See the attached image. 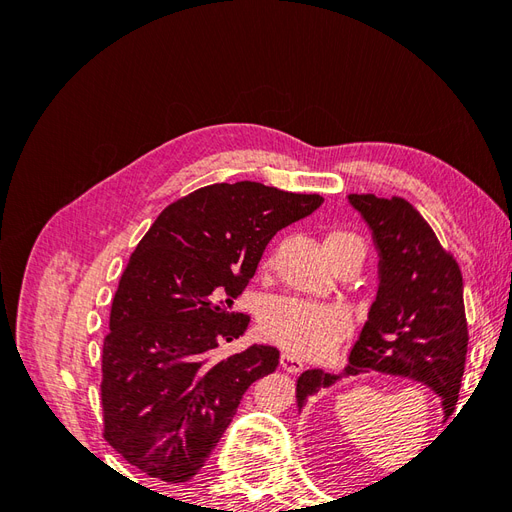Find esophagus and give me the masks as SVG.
I'll return each mask as SVG.
<instances>
[{"instance_id": "obj_1", "label": "esophagus", "mask_w": 512, "mask_h": 512, "mask_svg": "<svg viewBox=\"0 0 512 512\" xmlns=\"http://www.w3.org/2000/svg\"><path fill=\"white\" fill-rule=\"evenodd\" d=\"M280 365H282L284 371H288V374H301L303 367H305L303 361L299 359V356H294V354H290V352H284V354H282Z\"/></svg>"}]
</instances>
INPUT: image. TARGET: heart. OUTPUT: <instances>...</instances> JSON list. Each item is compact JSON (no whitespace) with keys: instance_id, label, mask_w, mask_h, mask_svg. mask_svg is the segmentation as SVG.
<instances>
[{"instance_id":"b5f03b06","label":"heart","mask_w":512,"mask_h":512,"mask_svg":"<svg viewBox=\"0 0 512 512\" xmlns=\"http://www.w3.org/2000/svg\"><path fill=\"white\" fill-rule=\"evenodd\" d=\"M361 243L350 232H331L324 245ZM363 245V243H361ZM260 327L269 339L297 354H322L350 333L352 316L339 303H314L294 297H273L260 312Z\"/></svg>"}]
</instances>
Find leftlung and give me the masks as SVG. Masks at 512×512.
Returning <instances> with one entry per match:
<instances>
[{"label": "left lung", "instance_id": "obj_1", "mask_svg": "<svg viewBox=\"0 0 512 512\" xmlns=\"http://www.w3.org/2000/svg\"><path fill=\"white\" fill-rule=\"evenodd\" d=\"M378 250V292L350 350L344 374L307 369L297 380L299 410L320 389L374 369L425 384L446 418L459 397L468 352L463 277L457 260L408 200L350 194Z\"/></svg>", "mask_w": 512, "mask_h": 512}]
</instances>
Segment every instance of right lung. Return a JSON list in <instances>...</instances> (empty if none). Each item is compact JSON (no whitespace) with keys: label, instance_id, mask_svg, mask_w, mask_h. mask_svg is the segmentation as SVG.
Masks as SVG:
<instances>
[{"label":"right lung","instance_id":"1","mask_svg":"<svg viewBox=\"0 0 512 512\" xmlns=\"http://www.w3.org/2000/svg\"><path fill=\"white\" fill-rule=\"evenodd\" d=\"M324 198L256 181L205 185L168 205L136 245L102 348L104 440L141 472L185 483L220 442L243 393L280 350L254 344L213 361L250 316L232 312L277 230Z\"/></svg>","mask_w":512,"mask_h":512}]
</instances>
